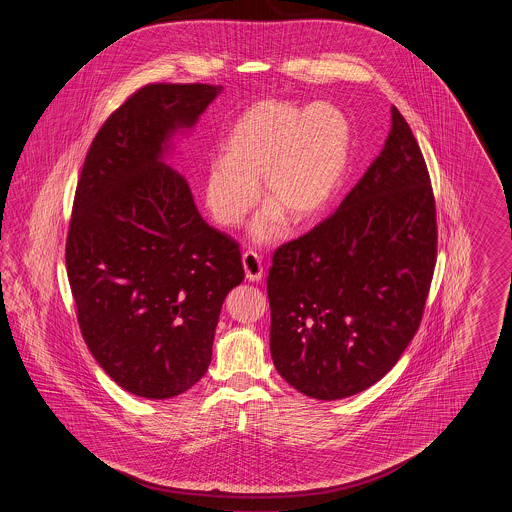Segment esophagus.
<instances>
[{"label": "esophagus", "instance_id": "34e87169", "mask_svg": "<svg viewBox=\"0 0 512 512\" xmlns=\"http://www.w3.org/2000/svg\"><path fill=\"white\" fill-rule=\"evenodd\" d=\"M242 263H244L245 278L249 282H259L263 278V261H261L259 253L245 251Z\"/></svg>", "mask_w": 512, "mask_h": 512}]
</instances>
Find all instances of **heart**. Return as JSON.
<instances>
[{
  "label": "heart",
  "instance_id": "heart-1",
  "mask_svg": "<svg viewBox=\"0 0 512 512\" xmlns=\"http://www.w3.org/2000/svg\"><path fill=\"white\" fill-rule=\"evenodd\" d=\"M351 122L332 103L299 107L284 99L253 103L232 124L222 157L209 161L205 205L222 226H240L257 203V180L272 207L255 222L257 240L318 217L336 194L349 165Z\"/></svg>",
  "mask_w": 512,
  "mask_h": 512
}]
</instances>
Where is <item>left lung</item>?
Returning a JSON list of instances; mask_svg holds the SVG:
<instances>
[{"label":"left lung","instance_id":"left-lung-1","mask_svg":"<svg viewBox=\"0 0 512 512\" xmlns=\"http://www.w3.org/2000/svg\"><path fill=\"white\" fill-rule=\"evenodd\" d=\"M438 259L436 197L405 117L340 207L272 255L270 353L295 390L355 395L390 372L422 322Z\"/></svg>","mask_w":512,"mask_h":512}]
</instances>
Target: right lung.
<instances>
[{
    "label": "right lung",
    "instance_id": "obj_1",
    "mask_svg": "<svg viewBox=\"0 0 512 512\" xmlns=\"http://www.w3.org/2000/svg\"><path fill=\"white\" fill-rule=\"evenodd\" d=\"M219 90L138 88L101 124L76 184L65 261L78 326L99 366L147 399L201 380L222 301L245 276L240 244L201 219L188 182L159 161Z\"/></svg>",
    "mask_w": 512,
    "mask_h": 512
}]
</instances>
